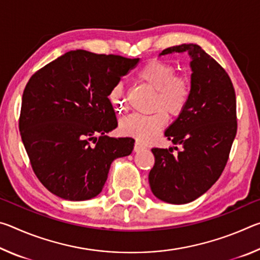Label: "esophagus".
<instances>
[{
	"label": "esophagus",
	"mask_w": 260,
	"mask_h": 260,
	"mask_svg": "<svg viewBox=\"0 0 260 260\" xmlns=\"http://www.w3.org/2000/svg\"><path fill=\"white\" fill-rule=\"evenodd\" d=\"M144 146L143 144H141L140 142H135V144H134V151L135 152H139V151H142V150H144Z\"/></svg>",
	"instance_id": "34e87169"
}]
</instances>
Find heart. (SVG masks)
I'll use <instances>...</instances> for the list:
<instances>
[{
	"mask_svg": "<svg viewBox=\"0 0 260 260\" xmlns=\"http://www.w3.org/2000/svg\"><path fill=\"white\" fill-rule=\"evenodd\" d=\"M139 80L156 90L153 101L155 113L150 116L134 114L120 122V132L140 142H150L166 126L170 116L178 117L187 108L191 96V81L184 74H177V68L162 59L148 60L138 72ZM110 102L117 112L127 110L124 86L117 83L109 94Z\"/></svg>",
	"mask_w": 260,
	"mask_h": 260,
	"instance_id": "obj_1",
	"label": "heart"
}]
</instances>
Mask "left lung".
I'll return each mask as SVG.
<instances>
[{"mask_svg":"<svg viewBox=\"0 0 260 260\" xmlns=\"http://www.w3.org/2000/svg\"><path fill=\"white\" fill-rule=\"evenodd\" d=\"M187 51L191 57V96L165 132L173 148H153L149 183L157 199L171 204L195 201L213 186L227 164L237 131L235 90L228 73L200 46L170 47L160 55Z\"/></svg>","mask_w":260,"mask_h":260,"instance_id":"8db88e82","label":"left lung"}]
</instances>
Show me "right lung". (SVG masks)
<instances>
[{"label":"right lung","instance_id":"right-lung-1","mask_svg":"<svg viewBox=\"0 0 260 260\" xmlns=\"http://www.w3.org/2000/svg\"><path fill=\"white\" fill-rule=\"evenodd\" d=\"M139 60L79 49L30 77L19 131L35 175L54 195L93 199L102 191L111 162L131 155L133 139L107 135L118 125L109 94Z\"/></svg>","mask_w":260,"mask_h":260}]
</instances>
